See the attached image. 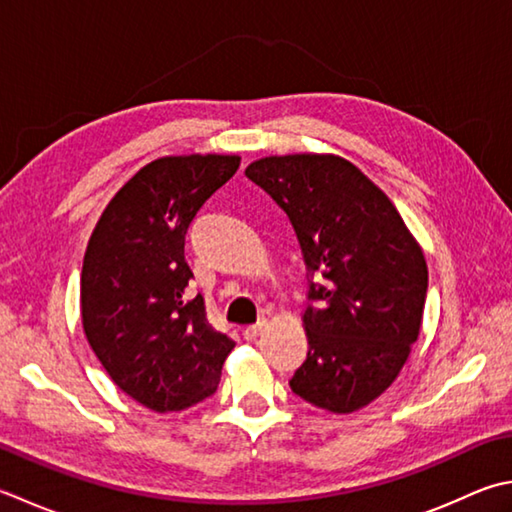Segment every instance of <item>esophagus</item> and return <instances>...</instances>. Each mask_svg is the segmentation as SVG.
<instances>
[{
  "mask_svg": "<svg viewBox=\"0 0 512 512\" xmlns=\"http://www.w3.org/2000/svg\"><path fill=\"white\" fill-rule=\"evenodd\" d=\"M266 328V322H257V324H253V326H248L246 330H244V339H248V342H255V339L262 335V330Z\"/></svg>",
  "mask_w": 512,
  "mask_h": 512,
  "instance_id": "obj_1",
  "label": "esophagus"
}]
</instances>
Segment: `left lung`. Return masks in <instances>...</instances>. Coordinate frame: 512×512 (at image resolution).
I'll return each instance as SVG.
<instances>
[{"label":"left lung","instance_id":"8db88e82","mask_svg":"<svg viewBox=\"0 0 512 512\" xmlns=\"http://www.w3.org/2000/svg\"><path fill=\"white\" fill-rule=\"evenodd\" d=\"M246 177L288 215L308 270L306 362L290 379L308 404L344 415L395 382L417 342L428 266L393 202L344 157H264Z\"/></svg>","mask_w":512,"mask_h":512}]
</instances>
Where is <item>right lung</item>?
<instances>
[{"mask_svg":"<svg viewBox=\"0 0 512 512\" xmlns=\"http://www.w3.org/2000/svg\"><path fill=\"white\" fill-rule=\"evenodd\" d=\"M237 155H177L146 164L117 190L90 235L82 324L110 379L135 402L170 413L217 390L235 342L190 295L186 230L237 173Z\"/></svg>","mask_w":512,"mask_h":512,"instance_id":"right-lung-1","label":"right lung"}]
</instances>
